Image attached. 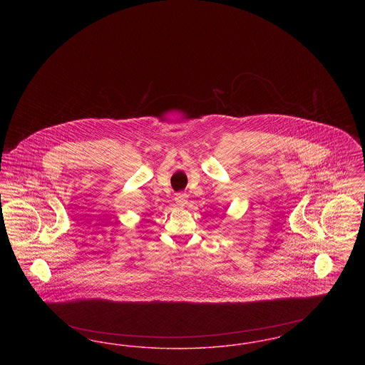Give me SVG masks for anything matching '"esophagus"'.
<instances>
[{"instance_id": "esophagus-1", "label": "esophagus", "mask_w": 365, "mask_h": 365, "mask_svg": "<svg viewBox=\"0 0 365 365\" xmlns=\"http://www.w3.org/2000/svg\"><path fill=\"white\" fill-rule=\"evenodd\" d=\"M175 202L178 205H185L187 202V195L185 192H178L175 197Z\"/></svg>"}]
</instances>
